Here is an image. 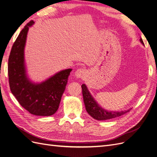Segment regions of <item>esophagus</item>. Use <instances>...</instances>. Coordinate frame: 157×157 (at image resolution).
<instances>
[{
    "label": "esophagus",
    "mask_w": 157,
    "mask_h": 157,
    "mask_svg": "<svg viewBox=\"0 0 157 157\" xmlns=\"http://www.w3.org/2000/svg\"><path fill=\"white\" fill-rule=\"evenodd\" d=\"M86 72L84 69L79 68L75 72V76L77 78H82L85 76Z\"/></svg>",
    "instance_id": "34e87169"
}]
</instances>
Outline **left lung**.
Returning a JSON list of instances; mask_svg holds the SVG:
<instances>
[{
    "mask_svg": "<svg viewBox=\"0 0 157 157\" xmlns=\"http://www.w3.org/2000/svg\"><path fill=\"white\" fill-rule=\"evenodd\" d=\"M140 42L144 45V42L142 39H140ZM82 93L83 96V101L85 105V109L86 112L91 117L97 120H106L119 117L120 116L123 115L130 110L129 109L124 111H109L107 110L103 109L98 105V103L94 100V98L92 96L90 92L89 91L87 87L85 84L82 85Z\"/></svg>",
    "mask_w": 157,
    "mask_h": 157,
    "instance_id": "8db88e82",
    "label": "left lung"
}]
</instances>
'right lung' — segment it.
Segmentation results:
<instances>
[{"mask_svg":"<svg viewBox=\"0 0 157 157\" xmlns=\"http://www.w3.org/2000/svg\"><path fill=\"white\" fill-rule=\"evenodd\" d=\"M30 21L22 29L11 48L8 59L10 90L20 105L32 114L49 117L59 108L71 68L63 70L40 83L27 77L25 63V46Z\"/></svg>","mask_w":157,"mask_h":157,"instance_id":"obj_1","label":"right lung"}]
</instances>
